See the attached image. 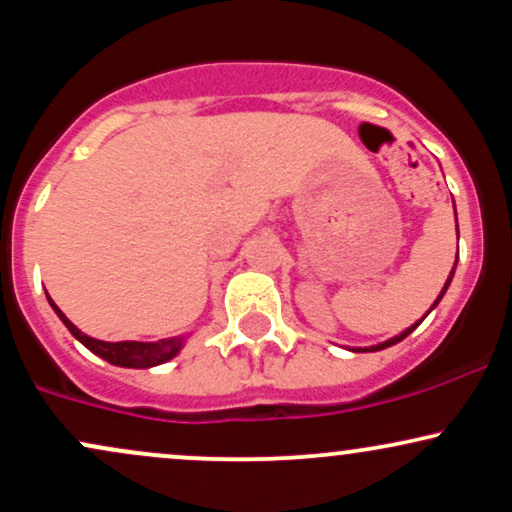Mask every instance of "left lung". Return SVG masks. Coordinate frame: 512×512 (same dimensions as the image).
Here are the masks:
<instances>
[{
  "label": "left lung",
  "mask_w": 512,
  "mask_h": 512,
  "mask_svg": "<svg viewBox=\"0 0 512 512\" xmlns=\"http://www.w3.org/2000/svg\"><path fill=\"white\" fill-rule=\"evenodd\" d=\"M455 219H457V216H455ZM457 236H460V231H457ZM455 264H457V260H455ZM452 272H455V267H452ZM452 272H450V276H448V281H445V286H443V291H440V296L436 298V303H433V308H436V305L440 303V298H443V293H445V291H448V286H450V281H452ZM421 320H424V317H421ZM421 320H419V322H416V325H411V327H409V330H404L402 334H397V337L387 339V342H383V344H378V346H366V349H354V351H380V349H387V346H392V344L402 342V339H404V337H409V334H411V332H414V330H416V327H419V325H421Z\"/></svg>",
  "instance_id": "8db88e82"
}]
</instances>
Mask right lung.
I'll return each instance as SVG.
<instances>
[{"label":"right lung","instance_id":"right-lung-1","mask_svg":"<svg viewBox=\"0 0 512 512\" xmlns=\"http://www.w3.org/2000/svg\"><path fill=\"white\" fill-rule=\"evenodd\" d=\"M48 301L52 308H55V313L60 315V320L67 325V330L72 332L88 351H93L96 356L105 358V361L113 363V366H122V368L158 366V363L170 361V358L178 354L180 346H182V339H158V342H101V339L88 337V334L81 332L79 327H74L72 322L64 317L62 310L52 303L50 296H48Z\"/></svg>","mask_w":512,"mask_h":512}]
</instances>
